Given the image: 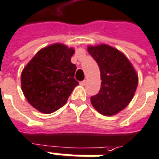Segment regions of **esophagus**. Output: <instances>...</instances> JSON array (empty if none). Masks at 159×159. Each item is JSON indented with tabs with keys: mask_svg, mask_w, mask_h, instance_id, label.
I'll list each match as a JSON object with an SVG mask.
<instances>
[{
	"mask_svg": "<svg viewBox=\"0 0 159 159\" xmlns=\"http://www.w3.org/2000/svg\"><path fill=\"white\" fill-rule=\"evenodd\" d=\"M85 84H86V81H85V80L80 81V85H83V86H84Z\"/></svg>",
	"mask_w": 159,
	"mask_h": 159,
	"instance_id": "esophagus-1",
	"label": "esophagus"
}]
</instances>
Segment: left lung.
Here are the masks:
<instances>
[{"mask_svg": "<svg viewBox=\"0 0 159 159\" xmlns=\"http://www.w3.org/2000/svg\"><path fill=\"white\" fill-rule=\"evenodd\" d=\"M88 52L99 66L101 88L91 97L94 108L105 116H112L127 107L134 97L138 76L128 58L107 45L89 46Z\"/></svg>", "mask_w": 159, "mask_h": 159, "instance_id": "obj_1", "label": "left lung"}]
</instances>
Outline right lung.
<instances>
[{
    "mask_svg": "<svg viewBox=\"0 0 159 159\" xmlns=\"http://www.w3.org/2000/svg\"><path fill=\"white\" fill-rule=\"evenodd\" d=\"M75 53L60 43L40 50L25 66L21 75L24 97L35 109L52 113L67 102L79 82L75 79L76 66L71 62Z\"/></svg>",
    "mask_w": 159,
    "mask_h": 159,
    "instance_id": "right-lung-1",
    "label": "right lung"
}]
</instances>
